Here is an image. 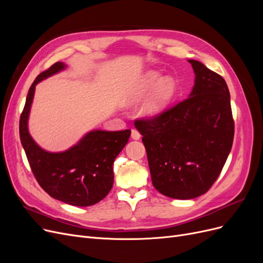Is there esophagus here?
<instances>
[{"label":"esophagus","mask_w":263,"mask_h":263,"mask_svg":"<svg viewBox=\"0 0 263 263\" xmlns=\"http://www.w3.org/2000/svg\"><path fill=\"white\" fill-rule=\"evenodd\" d=\"M132 138L135 139V140H137V139L140 138V133L136 128L132 129Z\"/></svg>","instance_id":"34e87169"}]
</instances>
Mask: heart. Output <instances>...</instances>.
Masks as SVG:
<instances>
[{
  "instance_id": "obj_1",
  "label": "heart",
  "mask_w": 263,
  "mask_h": 263,
  "mask_svg": "<svg viewBox=\"0 0 263 263\" xmlns=\"http://www.w3.org/2000/svg\"><path fill=\"white\" fill-rule=\"evenodd\" d=\"M158 81L159 76L156 72H149L140 81L138 87L135 90L132 97L133 101H138L144 98L155 85H157L154 94L151 95V98L147 101L144 108H142V112L147 116H156L159 113H161L174 92V82L172 79H162L159 84L157 83Z\"/></svg>"
}]
</instances>
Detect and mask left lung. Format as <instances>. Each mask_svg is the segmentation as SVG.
Wrapping results in <instances>:
<instances>
[{
    "instance_id": "left-lung-1",
    "label": "left lung",
    "mask_w": 263,
    "mask_h": 263,
    "mask_svg": "<svg viewBox=\"0 0 263 263\" xmlns=\"http://www.w3.org/2000/svg\"><path fill=\"white\" fill-rule=\"evenodd\" d=\"M189 62L195 72L190 97L156 116L135 121L154 186L178 200L208 192L227 160L235 134L225 80L200 61Z\"/></svg>"
}]
</instances>
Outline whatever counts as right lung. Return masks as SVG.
Here are the masks:
<instances>
[{
  "instance_id": "1",
  "label": "right lung",
  "mask_w": 263,
  "mask_h": 263,
  "mask_svg": "<svg viewBox=\"0 0 263 263\" xmlns=\"http://www.w3.org/2000/svg\"><path fill=\"white\" fill-rule=\"evenodd\" d=\"M65 68L55 62L30 85L20 118V137L38 184L51 197L74 206H90L104 198L113 186V163L130 136V130H94L65 153L39 148L30 137L27 119L36 84Z\"/></svg>"
}]
</instances>
